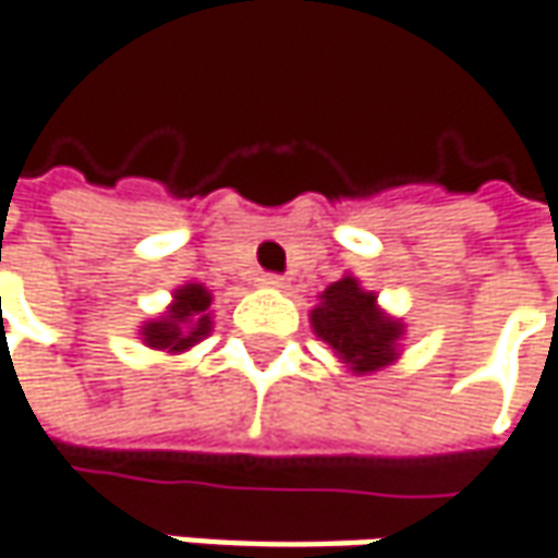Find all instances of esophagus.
<instances>
[{"mask_svg": "<svg viewBox=\"0 0 558 558\" xmlns=\"http://www.w3.org/2000/svg\"><path fill=\"white\" fill-rule=\"evenodd\" d=\"M262 283H265V287H283V283H287V278H280V275H275V271H268V275H262Z\"/></svg>", "mask_w": 558, "mask_h": 558, "instance_id": "1", "label": "esophagus"}]
</instances>
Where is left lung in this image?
Returning <instances> with one entry per match:
<instances>
[{
  "mask_svg": "<svg viewBox=\"0 0 558 558\" xmlns=\"http://www.w3.org/2000/svg\"><path fill=\"white\" fill-rule=\"evenodd\" d=\"M312 327L352 372L365 375L397 359V337L402 327L377 312L375 296L365 293L355 278L330 283L322 305L312 312Z\"/></svg>",
  "mask_w": 558,
  "mask_h": 558,
  "instance_id": "obj_1",
  "label": "left lung"
}]
</instances>
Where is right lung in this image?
<instances>
[{
  "instance_id": "add662e5",
  "label": "right lung",
  "mask_w": 558,
  "mask_h": 558,
  "mask_svg": "<svg viewBox=\"0 0 558 558\" xmlns=\"http://www.w3.org/2000/svg\"><path fill=\"white\" fill-rule=\"evenodd\" d=\"M208 303H211V296H208L206 287L186 283V287L178 290L171 312L161 315L158 322H149V325L143 327V340H146L153 350H190L193 343H199L208 330H211Z\"/></svg>"
}]
</instances>
